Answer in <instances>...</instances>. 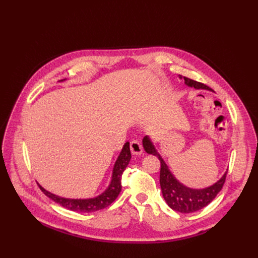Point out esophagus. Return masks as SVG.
I'll return each mask as SVG.
<instances>
[{"label": "esophagus", "instance_id": "obj_1", "mask_svg": "<svg viewBox=\"0 0 258 258\" xmlns=\"http://www.w3.org/2000/svg\"><path fill=\"white\" fill-rule=\"evenodd\" d=\"M130 147H131V152L133 155H136V156H139L142 154V146L140 144L139 141L137 140H133L130 144Z\"/></svg>", "mask_w": 258, "mask_h": 258}]
</instances>
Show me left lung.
Masks as SVG:
<instances>
[{
    "instance_id": "left-lung-1",
    "label": "left lung",
    "mask_w": 258,
    "mask_h": 258,
    "mask_svg": "<svg viewBox=\"0 0 258 258\" xmlns=\"http://www.w3.org/2000/svg\"><path fill=\"white\" fill-rule=\"evenodd\" d=\"M179 77L181 79L184 78L185 85L188 87L195 88L197 90L212 91V89H210L204 84L199 83V81L192 80L187 77H182V75H179ZM142 144L144 147V151L147 154L154 155L160 160L161 190L165 202L167 203V205L172 210L181 212V213H191V212L201 210L204 207H206L209 203H211L212 200L221 191V189L223 188V185L225 183L228 170L224 173L223 177L218 182L209 187L202 188V189L189 188L175 179V177L169 170L163 158H162L161 155L158 153L157 148L155 147L150 137L145 136L142 140Z\"/></svg>"
}]
</instances>
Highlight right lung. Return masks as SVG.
Returning a JSON list of instances; mask_svg holds the SVG:
<instances>
[{
    "label": "right lung",
    "mask_w": 258,
    "mask_h": 258,
    "mask_svg": "<svg viewBox=\"0 0 258 258\" xmlns=\"http://www.w3.org/2000/svg\"><path fill=\"white\" fill-rule=\"evenodd\" d=\"M62 79L61 81H63ZM132 158L131 151H130V142H126L122 151L120 152L113 168L112 173V180L110 185L105 189V190L95 198L91 199H67L61 198L58 196H55L54 194L49 192L44 187L39 186L40 190H42L48 198H50L52 201H54L57 204L61 205L62 207L72 210V211H78V212H94L97 210H101L108 205H111L112 203L117 199L118 195L121 191V178L122 173H123L124 169L128 165V162Z\"/></svg>",
    "instance_id": "add662e5"
}]
</instances>
